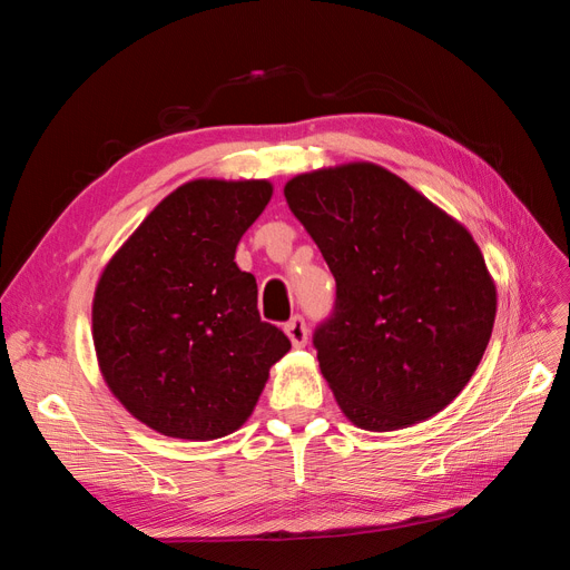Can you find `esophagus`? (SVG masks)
I'll return each instance as SVG.
<instances>
[{"label":"esophagus","instance_id":"1","mask_svg":"<svg viewBox=\"0 0 570 570\" xmlns=\"http://www.w3.org/2000/svg\"><path fill=\"white\" fill-rule=\"evenodd\" d=\"M285 333L289 337V342L295 344V347H304L306 340H308V331H306V321L302 316L289 318L285 325Z\"/></svg>","mask_w":570,"mask_h":570}]
</instances>
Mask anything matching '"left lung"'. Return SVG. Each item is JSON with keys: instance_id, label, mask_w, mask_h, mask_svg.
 Instances as JSON below:
<instances>
[{"instance_id": "obj_1", "label": "left lung", "mask_w": 570, "mask_h": 570, "mask_svg": "<svg viewBox=\"0 0 570 570\" xmlns=\"http://www.w3.org/2000/svg\"><path fill=\"white\" fill-rule=\"evenodd\" d=\"M283 193L335 275V312L314 347L344 416L390 433L452 404L497 316L473 235L368 161L295 176Z\"/></svg>"}]
</instances>
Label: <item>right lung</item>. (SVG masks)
<instances>
[{
  "label": "right lung",
  "mask_w": 570,
  "mask_h": 570,
  "mask_svg": "<svg viewBox=\"0 0 570 570\" xmlns=\"http://www.w3.org/2000/svg\"><path fill=\"white\" fill-rule=\"evenodd\" d=\"M268 180H189L161 199L99 275L92 340L111 394L166 438L206 442L243 425L289 340L264 323L239 237Z\"/></svg>",
  "instance_id": "obj_1"
}]
</instances>
